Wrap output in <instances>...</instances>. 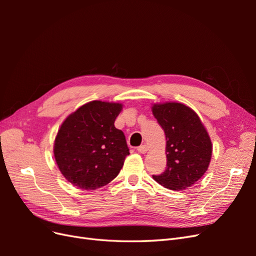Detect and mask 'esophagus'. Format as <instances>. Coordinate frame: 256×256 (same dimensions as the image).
Here are the masks:
<instances>
[{"label":"esophagus","instance_id":"1","mask_svg":"<svg viewBox=\"0 0 256 256\" xmlns=\"http://www.w3.org/2000/svg\"><path fill=\"white\" fill-rule=\"evenodd\" d=\"M147 150H148V148H147L146 145H141L138 147V152L140 154H145V152H147Z\"/></svg>","mask_w":256,"mask_h":256}]
</instances>
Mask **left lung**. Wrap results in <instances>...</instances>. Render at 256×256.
Returning <instances> with one entry per match:
<instances>
[{
    "instance_id": "8db88e82",
    "label": "left lung",
    "mask_w": 256,
    "mask_h": 256,
    "mask_svg": "<svg viewBox=\"0 0 256 256\" xmlns=\"http://www.w3.org/2000/svg\"><path fill=\"white\" fill-rule=\"evenodd\" d=\"M152 109L166 138V168L152 178L168 189H187L205 174L210 164V138L198 114L187 106L166 102L154 104Z\"/></svg>"
}]
</instances>
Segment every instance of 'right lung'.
<instances>
[{
	"instance_id": "right-lung-1",
	"label": "right lung",
	"mask_w": 256,
	"mask_h": 256,
	"mask_svg": "<svg viewBox=\"0 0 256 256\" xmlns=\"http://www.w3.org/2000/svg\"><path fill=\"white\" fill-rule=\"evenodd\" d=\"M122 109V104L94 100L62 124L53 152L60 173L72 186L96 190L118 175L129 154L125 134L114 126Z\"/></svg>"
}]
</instances>
